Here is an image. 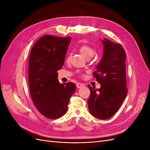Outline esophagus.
Returning <instances> with one entry per match:
<instances>
[{"label":"esophagus","mask_w":150,"mask_h":150,"mask_svg":"<svg viewBox=\"0 0 150 150\" xmlns=\"http://www.w3.org/2000/svg\"><path fill=\"white\" fill-rule=\"evenodd\" d=\"M84 84H82V83H78L76 84V87H77V88H83V87H84Z\"/></svg>","instance_id":"esophagus-1"}]
</instances>
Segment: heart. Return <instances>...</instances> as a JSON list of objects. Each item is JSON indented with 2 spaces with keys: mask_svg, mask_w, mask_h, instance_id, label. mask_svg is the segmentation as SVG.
Masks as SVG:
<instances>
[{
  "mask_svg": "<svg viewBox=\"0 0 150 150\" xmlns=\"http://www.w3.org/2000/svg\"><path fill=\"white\" fill-rule=\"evenodd\" d=\"M79 51L86 59L91 58L95 53L94 49L88 45H83L79 48Z\"/></svg>",
  "mask_w": 150,
  "mask_h": 150,
  "instance_id": "b5f03b06",
  "label": "heart"
}]
</instances>
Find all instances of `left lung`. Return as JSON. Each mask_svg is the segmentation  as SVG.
<instances>
[{"label": "left lung", "mask_w": 150, "mask_h": 150, "mask_svg": "<svg viewBox=\"0 0 150 150\" xmlns=\"http://www.w3.org/2000/svg\"><path fill=\"white\" fill-rule=\"evenodd\" d=\"M103 55L94 76L101 84L95 89L88 85L91 94L88 104L91 114L106 120L114 115L125 99L126 89V52L120 44L104 38Z\"/></svg>", "instance_id": "obj_1"}]
</instances>
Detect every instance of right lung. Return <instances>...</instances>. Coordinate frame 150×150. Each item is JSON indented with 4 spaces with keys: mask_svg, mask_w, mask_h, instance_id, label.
I'll list each match as a JSON object with an SVG mask.
<instances>
[{
    "mask_svg": "<svg viewBox=\"0 0 150 150\" xmlns=\"http://www.w3.org/2000/svg\"><path fill=\"white\" fill-rule=\"evenodd\" d=\"M71 37L45 35L31 49L29 61L30 96L38 110L49 119H57L66 112L76 86L60 84L57 71L64 64Z\"/></svg>",
    "mask_w": 150,
    "mask_h": 150,
    "instance_id": "add662e5",
    "label": "right lung"
}]
</instances>
